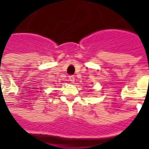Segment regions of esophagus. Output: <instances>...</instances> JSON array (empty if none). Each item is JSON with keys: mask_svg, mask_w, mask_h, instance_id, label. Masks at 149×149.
<instances>
[{"mask_svg": "<svg viewBox=\"0 0 149 149\" xmlns=\"http://www.w3.org/2000/svg\"><path fill=\"white\" fill-rule=\"evenodd\" d=\"M68 79H69V81H71L72 83H73L75 81V77H74V76H69L68 77Z\"/></svg>", "mask_w": 149, "mask_h": 149, "instance_id": "obj_1", "label": "esophagus"}]
</instances>
